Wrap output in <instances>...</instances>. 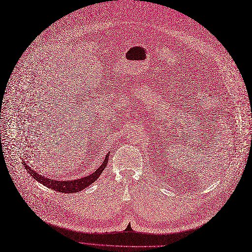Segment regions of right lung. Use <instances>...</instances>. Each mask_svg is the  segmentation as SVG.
I'll list each match as a JSON object with an SVG mask.
<instances>
[{"instance_id": "obj_1", "label": "right lung", "mask_w": 252, "mask_h": 252, "mask_svg": "<svg viewBox=\"0 0 252 252\" xmlns=\"http://www.w3.org/2000/svg\"><path fill=\"white\" fill-rule=\"evenodd\" d=\"M109 156H110V153L105 156L102 164L93 173L87 176L81 177L79 179H75V181H55V179H52L50 177H45L39 174L37 171L32 170L28 164H26L25 161H22V164L26 166L28 172L35 179V181L40 182V184L44 185L45 187L49 188L51 189H55L56 191L69 194V193H77V191H81L96 181L106 167L107 160H109Z\"/></svg>"}]
</instances>
